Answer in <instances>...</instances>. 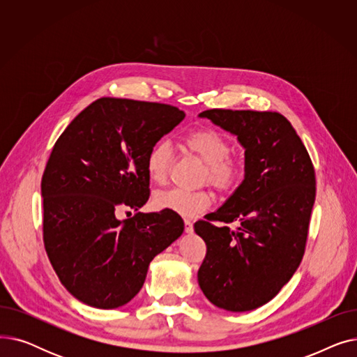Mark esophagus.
I'll return each mask as SVG.
<instances>
[{
  "mask_svg": "<svg viewBox=\"0 0 357 357\" xmlns=\"http://www.w3.org/2000/svg\"><path fill=\"white\" fill-rule=\"evenodd\" d=\"M185 233H194V224L190 220H185Z\"/></svg>",
  "mask_w": 357,
  "mask_h": 357,
  "instance_id": "esophagus-1",
  "label": "esophagus"
}]
</instances>
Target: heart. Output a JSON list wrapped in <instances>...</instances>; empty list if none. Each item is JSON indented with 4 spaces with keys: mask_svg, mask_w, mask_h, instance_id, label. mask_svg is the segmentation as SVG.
<instances>
[{
    "mask_svg": "<svg viewBox=\"0 0 357 357\" xmlns=\"http://www.w3.org/2000/svg\"><path fill=\"white\" fill-rule=\"evenodd\" d=\"M183 146L205 163L202 175L220 191H230L240 183L243 178L241 162L230 155L231 144L229 139L211 127H199L191 130L183 137ZM172 158V147L167 142H158L149 150L146 159V171L150 181L163 183L167 178L169 163ZM213 197L208 191L167 190L153 197V205L158 210L174 211L183 217H194L211 205Z\"/></svg>",
    "mask_w": 357,
    "mask_h": 357,
    "instance_id": "obj_1",
    "label": "heart"
}]
</instances>
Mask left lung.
Listing matches in <instances>:
<instances>
[{
	"mask_svg": "<svg viewBox=\"0 0 357 357\" xmlns=\"http://www.w3.org/2000/svg\"><path fill=\"white\" fill-rule=\"evenodd\" d=\"M199 117L237 136L245 179L217 211L194 224L207 245L198 284L215 307L252 311L276 296L301 264L315 201L314 166L279 112L214 108ZM230 222H238L236 231L227 227Z\"/></svg>",
	"mask_w": 357,
	"mask_h": 357,
	"instance_id": "1",
	"label": "left lung"
}]
</instances>
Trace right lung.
<instances>
[{"instance_id": "right-lung-1", "label": "right lung", "mask_w": 357, "mask_h": 357, "mask_svg": "<svg viewBox=\"0 0 357 357\" xmlns=\"http://www.w3.org/2000/svg\"><path fill=\"white\" fill-rule=\"evenodd\" d=\"M183 119L172 105L107 97L81 111L54 143L42 178L43 240L78 301L101 310L127 304L150 261L183 233L174 211L119 218L147 202L149 150Z\"/></svg>"}]
</instances>
